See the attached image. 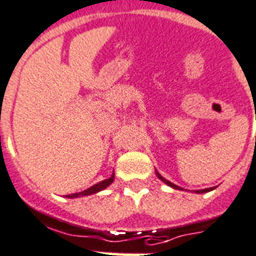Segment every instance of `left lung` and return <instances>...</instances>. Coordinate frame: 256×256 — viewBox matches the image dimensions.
Masks as SVG:
<instances>
[{
	"label": "left lung",
	"mask_w": 256,
	"mask_h": 256,
	"mask_svg": "<svg viewBox=\"0 0 256 256\" xmlns=\"http://www.w3.org/2000/svg\"><path fill=\"white\" fill-rule=\"evenodd\" d=\"M156 174H157V176L160 179H161L162 182H164V183H166V184L168 186H170V187H172V188H176V190H180V187H178V186H175L174 183H171V182H168V179H164V176H161V174H160V172H158V171H156ZM213 188H206V190H198V194H202V192H208V191H212Z\"/></svg>",
	"instance_id": "obj_1"
}]
</instances>
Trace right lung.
<instances>
[{"label": "right lung", "mask_w": 256, "mask_h": 256, "mask_svg": "<svg viewBox=\"0 0 256 256\" xmlns=\"http://www.w3.org/2000/svg\"><path fill=\"white\" fill-rule=\"evenodd\" d=\"M114 178H115V174H112L108 179H104V180H102L100 183H98V184H95V186H92V187H90V188L85 190V191L78 192V194H70V195H66V198H69V199H73V198H78V196H86V195H92V194H96V192L104 190L106 187H108V186L114 182Z\"/></svg>", "instance_id": "obj_1"}]
</instances>
